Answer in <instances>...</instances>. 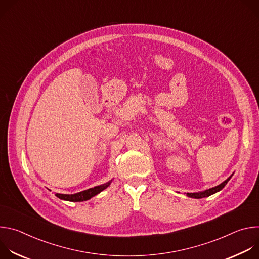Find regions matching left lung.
Masks as SVG:
<instances>
[{
    "instance_id": "left-lung-1",
    "label": "left lung",
    "mask_w": 259,
    "mask_h": 259,
    "mask_svg": "<svg viewBox=\"0 0 259 259\" xmlns=\"http://www.w3.org/2000/svg\"><path fill=\"white\" fill-rule=\"evenodd\" d=\"M232 176H233V174H232L227 180H225L223 183H220L219 186H217V187H215V188H212V189L206 190V191H204V192H200V193H188L187 196L190 197V198H195V199H201V198L209 197V196H211V195H213V194H215V193H217V192L223 190V189L226 187V184L229 182V180L232 178Z\"/></svg>"
}]
</instances>
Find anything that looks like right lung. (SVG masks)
Segmentation results:
<instances>
[{"instance_id":"add662e5","label":"right lung","mask_w":259,"mask_h":259,"mask_svg":"<svg viewBox=\"0 0 259 259\" xmlns=\"http://www.w3.org/2000/svg\"><path fill=\"white\" fill-rule=\"evenodd\" d=\"M112 180L101 184V186H97L94 188H91L89 190L77 193V194H72V195H65V194H56V197L59 198L60 200H65V201H69V202H83V201H87L89 199H91L92 197L96 196L97 194H99L100 192H102L103 190H105Z\"/></svg>"}]
</instances>
